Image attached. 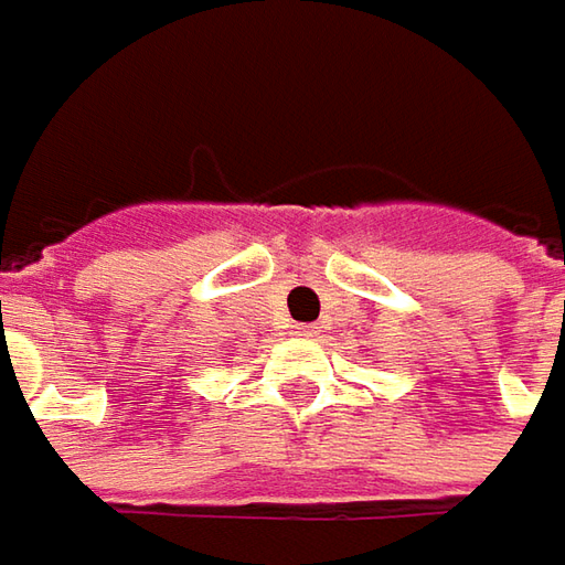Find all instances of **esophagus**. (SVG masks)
Returning a JSON list of instances; mask_svg holds the SVG:
<instances>
[{
  "mask_svg": "<svg viewBox=\"0 0 565 565\" xmlns=\"http://www.w3.org/2000/svg\"><path fill=\"white\" fill-rule=\"evenodd\" d=\"M319 332H322V326H316V322L297 326V335H303V339H319Z\"/></svg>",
  "mask_w": 565,
  "mask_h": 565,
  "instance_id": "esophagus-1",
  "label": "esophagus"
}]
</instances>
